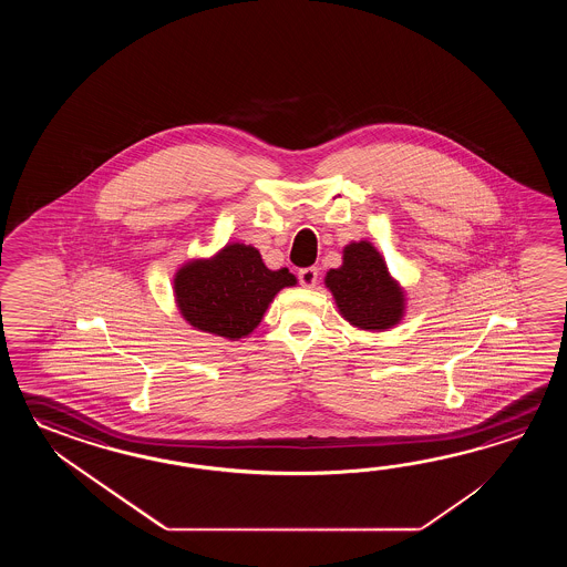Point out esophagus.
Returning a JSON list of instances; mask_svg holds the SVG:
<instances>
[{
    "mask_svg": "<svg viewBox=\"0 0 567 567\" xmlns=\"http://www.w3.org/2000/svg\"><path fill=\"white\" fill-rule=\"evenodd\" d=\"M298 278H300L303 288H313L316 281H318V267H303V269H300Z\"/></svg>",
    "mask_w": 567,
    "mask_h": 567,
    "instance_id": "34e87169",
    "label": "esophagus"
}]
</instances>
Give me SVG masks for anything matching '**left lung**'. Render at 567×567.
I'll return each mask as SVG.
<instances>
[{"label":"left lung","mask_w":567,"mask_h":567,"mask_svg":"<svg viewBox=\"0 0 567 567\" xmlns=\"http://www.w3.org/2000/svg\"><path fill=\"white\" fill-rule=\"evenodd\" d=\"M324 284L340 316L359 330L385 332L405 316V289L389 274L385 257L367 239L342 249V266L330 269Z\"/></svg>","instance_id":"obj_1"}]
</instances>
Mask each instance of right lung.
<instances>
[{"mask_svg": "<svg viewBox=\"0 0 567 567\" xmlns=\"http://www.w3.org/2000/svg\"><path fill=\"white\" fill-rule=\"evenodd\" d=\"M298 286L286 267L269 269L254 245L227 243L213 257L182 264L174 300L194 330L227 340L249 337L284 288Z\"/></svg>", "mask_w": 567, "mask_h": 567, "instance_id": "1", "label": "right lung"}]
</instances>
